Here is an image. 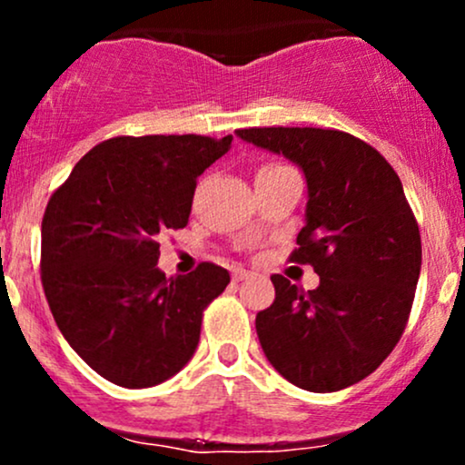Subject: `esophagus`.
I'll list each match as a JSON object with an SVG mask.
<instances>
[{
	"instance_id": "obj_1",
	"label": "esophagus",
	"mask_w": 465,
	"mask_h": 465,
	"mask_svg": "<svg viewBox=\"0 0 465 465\" xmlns=\"http://www.w3.org/2000/svg\"><path fill=\"white\" fill-rule=\"evenodd\" d=\"M253 275H255L253 271H247V269H236V271H233V280H236V282L249 280V277H253Z\"/></svg>"
}]
</instances>
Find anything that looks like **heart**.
I'll return each mask as SVG.
<instances>
[{"label":"heart","mask_w":465,"mask_h":465,"mask_svg":"<svg viewBox=\"0 0 465 465\" xmlns=\"http://www.w3.org/2000/svg\"><path fill=\"white\" fill-rule=\"evenodd\" d=\"M277 165H282V163H269V165H264V168H260V170H266V168H277Z\"/></svg>","instance_id":"obj_1"}]
</instances>
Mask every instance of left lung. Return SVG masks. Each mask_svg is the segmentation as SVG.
Masks as SVG:
<instances>
[{
    "mask_svg": "<svg viewBox=\"0 0 465 465\" xmlns=\"http://www.w3.org/2000/svg\"><path fill=\"white\" fill-rule=\"evenodd\" d=\"M286 154L308 181L306 225L291 262L311 264L314 291L271 275L275 300L255 330L288 382L314 393L362 381L407 328L421 266L420 227L391 163L345 131L253 126L236 131Z\"/></svg>",
    "mask_w": 465,
    "mask_h": 465,
    "instance_id": "left-lung-1",
    "label": "left lung"
}]
</instances>
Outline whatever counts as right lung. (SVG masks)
I'll return each mask as SVG.
<instances>
[{"instance_id":"1","label":"right lung","mask_w":465,"mask_h":465,"mask_svg":"<svg viewBox=\"0 0 465 465\" xmlns=\"http://www.w3.org/2000/svg\"><path fill=\"white\" fill-rule=\"evenodd\" d=\"M232 135H117L74 165L41 223V284L74 351L106 381L143 389L194 354L203 312L229 273L157 269L159 233L188 225L196 181Z\"/></svg>"}]
</instances>
